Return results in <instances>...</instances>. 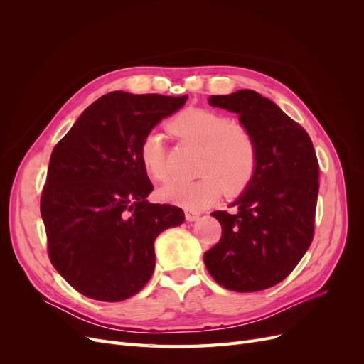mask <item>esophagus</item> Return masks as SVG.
I'll list each match as a JSON object with an SVG mask.
<instances>
[{"mask_svg":"<svg viewBox=\"0 0 364 364\" xmlns=\"http://www.w3.org/2000/svg\"><path fill=\"white\" fill-rule=\"evenodd\" d=\"M199 217H200V214L196 213V211H191V209H186V211H185L186 222H196V220Z\"/></svg>","mask_w":364,"mask_h":364,"instance_id":"1","label":"esophagus"}]
</instances>
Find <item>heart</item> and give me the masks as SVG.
Listing matches in <instances>:
<instances>
[{
    "mask_svg": "<svg viewBox=\"0 0 364 364\" xmlns=\"http://www.w3.org/2000/svg\"><path fill=\"white\" fill-rule=\"evenodd\" d=\"M170 129L181 139L200 146V176L193 181H168L158 191L161 200L196 211L213 205L223 190L237 196L247 188L257 173L258 146L246 126L213 109L188 107L171 119ZM139 161L151 179H167V156L158 130L142 136Z\"/></svg>",
    "mask_w": 364,
    "mask_h": 364,
    "instance_id": "1",
    "label": "heart"
}]
</instances>
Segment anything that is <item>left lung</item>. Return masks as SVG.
I'll return each mask as SVG.
<instances>
[{"label":"left lung","mask_w":364,"mask_h":364,"mask_svg":"<svg viewBox=\"0 0 364 364\" xmlns=\"http://www.w3.org/2000/svg\"><path fill=\"white\" fill-rule=\"evenodd\" d=\"M208 103L238 114L257 139L258 167L230 206L215 211L222 238L205 252L209 274L225 289L250 293L284 281L310 247L318 162L310 135L269 98L250 90L211 95Z\"/></svg>","instance_id":"8db88e82"}]
</instances>
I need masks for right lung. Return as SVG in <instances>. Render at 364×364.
<instances>
[{"label": "right lung", "mask_w": 364, "mask_h": 364, "mask_svg": "<svg viewBox=\"0 0 364 364\" xmlns=\"http://www.w3.org/2000/svg\"><path fill=\"white\" fill-rule=\"evenodd\" d=\"M186 98L109 92L53 149L41 197L48 257L91 299L119 302L142 290L155 270L156 237L183 223L181 208L147 202L153 185L139 144Z\"/></svg>", "instance_id": "1"}]
</instances>
